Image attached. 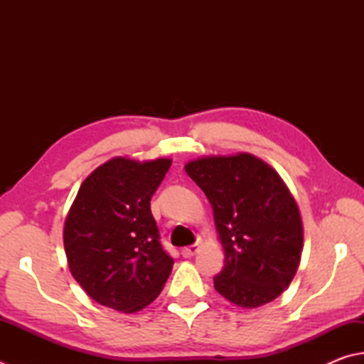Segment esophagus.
Masks as SVG:
<instances>
[{
  "mask_svg": "<svg viewBox=\"0 0 364 364\" xmlns=\"http://www.w3.org/2000/svg\"><path fill=\"white\" fill-rule=\"evenodd\" d=\"M198 250H200V245H198V244L188 245V247H183V249H182V255H183L185 258H190V257L196 255Z\"/></svg>",
  "mask_w": 364,
  "mask_h": 364,
  "instance_id": "esophagus-1",
  "label": "esophagus"
}]
</instances>
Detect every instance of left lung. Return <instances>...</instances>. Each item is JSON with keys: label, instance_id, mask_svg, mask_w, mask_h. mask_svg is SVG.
Instances as JSON below:
<instances>
[{"label": "left lung", "instance_id": "obj_1", "mask_svg": "<svg viewBox=\"0 0 364 364\" xmlns=\"http://www.w3.org/2000/svg\"><path fill=\"white\" fill-rule=\"evenodd\" d=\"M185 171L208 196L225 250L215 290L245 309L280 296L299 266L303 222L276 169L236 154L191 160Z\"/></svg>", "mask_w": 364, "mask_h": 364}]
</instances>
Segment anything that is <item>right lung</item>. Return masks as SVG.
<instances>
[{"label":"right lung","mask_w":364,"mask_h":364,"mask_svg":"<svg viewBox=\"0 0 364 364\" xmlns=\"http://www.w3.org/2000/svg\"><path fill=\"white\" fill-rule=\"evenodd\" d=\"M169 159H115L82 182L63 241L73 277L92 299L133 314L159 296L174 259L163 250L150 210Z\"/></svg>","instance_id":"1"}]
</instances>
